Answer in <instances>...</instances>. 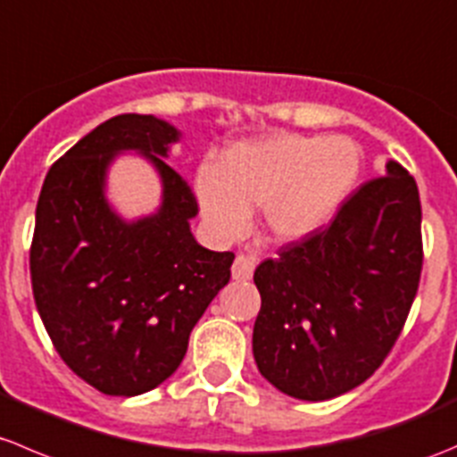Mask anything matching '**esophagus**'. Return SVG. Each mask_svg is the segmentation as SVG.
<instances>
[{
  "mask_svg": "<svg viewBox=\"0 0 457 457\" xmlns=\"http://www.w3.org/2000/svg\"><path fill=\"white\" fill-rule=\"evenodd\" d=\"M255 257L246 255V253H237V257H235L233 262V278L235 279H248L253 275V270H255Z\"/></svg>",
  "mask_w": 457,
  "mask_h": 457,
  "instance_id": "obj_1",
  "label": "esophagus"
}]
</instances>
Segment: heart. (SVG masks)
I'll use <instances>...</instances> for the list:
<instances>
[{"instance_id": "obj_1", "label": "heart", "mask_w": 457, "mask_h": 457, "mask_svg": "<svg viewBox=\"0 0 457 457\" xmlns=\"http://www.w3.org/2000/svg\"><path fill=\"white\" fill-rule=\"evenodd\" d=\"M362 170V151L342 135H270L235 144L220 169L202 166L195 191L220 233L248 227L251 209L264 206L266 227L284 239L313 233L340 211Z\"/></svg>"}]
</instances>
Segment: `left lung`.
Segmentation results:
<instances>
[{"mask_svg":"<svg viewBox=\"0 0 457 457\" xmlns=\"http://www.w3.org/2000/svg\"><path fill=\"white\" fill-rule=\"evenodd\" d=\"M422 206L395 162L355 188L331 224L279 246L255 269L257 369L300 400H331L380 369L422 273Z\"/></svg>","mask_w":457,"mask_h":457,"instance_id":"left-lung-1","label":"left lung"}]
</instances>
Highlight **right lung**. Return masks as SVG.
I'll list each match as a JSON object with an SVG mask.
<instances>
[{
  "mask_svg": "<svg viewBox=\"0 0 457 457\" xmlns=\"http://www.w3.org/2000/svg\"><path fill=\"white\" fill-rule=\"evenodd\" d=\"M175 139L153 115L111 117L51 166L39 193L35 304L66 367L106 395H139L175 373L230 279L233 253L200 246L188 227L200 206L164 162ZM120 150L144 152L161 170L165 204L153 219L124 225L103 200V173Z\"/></svg>",
  "mask_w": 457,
  "mask_h": 457,
  "instance_id": "obj_1",
  "label": "right lung"
}]
</instances>
